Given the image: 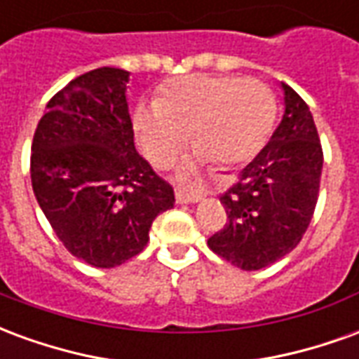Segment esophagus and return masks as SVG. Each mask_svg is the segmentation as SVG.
I'll return each instance as SVG.
<instances>
[{
    "mask_svg": "<svg viewBox=\"0 0 359 359\" xmlns=\"http://www.w3.org/2000/svg\"><path fill=\"white\" fill-rule=\"evenodd\" d=\"M175 196H177V202L179 203H194L200 202L205 192L203 190H198V188L190 187H177L175 188Z\"/></svg>",
    "mask_w": 359,
    "mask_h": 359,
    "instance_id": "1",
    "label": "esophagus"
}]
</instances>
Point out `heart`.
<instances>
[{
    "label": "heart",
    "instance_id": "obj_1",
    "mask_svg": "<svg viewBox=\"0 0 359 359\" xmlns=\"http://www.w3.org/2000/svg\"><path fill=\"white\" fill-rule=\"evenodd\" d=\"M277 118V97L256 79L188 74L167 82L156 103H140L133 126L144 156L169 167L188 136L215 167L248 163L264 149Z\"/></svg>",
    "mask_w": 359,
    "mask_h": 359
}]
</instances>
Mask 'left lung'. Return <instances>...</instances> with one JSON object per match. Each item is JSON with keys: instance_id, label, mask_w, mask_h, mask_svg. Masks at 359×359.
<instances>
[{"instance_id": "1", "label": "left lung", "mask_w": 359, "mask_h": 359, "mask_svg": "<svg viewBox=\"0 0 359 359\" xmlns=\"http://www.w3.org/2000/svg\"><path fill=\"white\" fill-rule=\"evenodd\" d=\"M285 115L221 203L226 225L210 236L217 256L246 271L264 269L298 246L316 211L323 149L308 103L288 84Z\"/></svg>"}]
</instances>
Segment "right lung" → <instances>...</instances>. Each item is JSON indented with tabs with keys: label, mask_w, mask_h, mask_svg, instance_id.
<instances>
[{
	"label": "right lung",
	"mask_w": 359,
	"mask_h": 359,
	"mask_svg": "<svg viewBox=\"0 0 359 359\" xmlns=\"http://www.w3.org/2000/svg\"><path fill=\"white\" fill-rule=\"evenodd\" d=\"M128 73L100 67L46 105L30 156L32 190L53 233L74 257L115 267L140 254L175 192L134 148Z\"/></svg>",
	"instance_id": "1"
}]
</instances>
